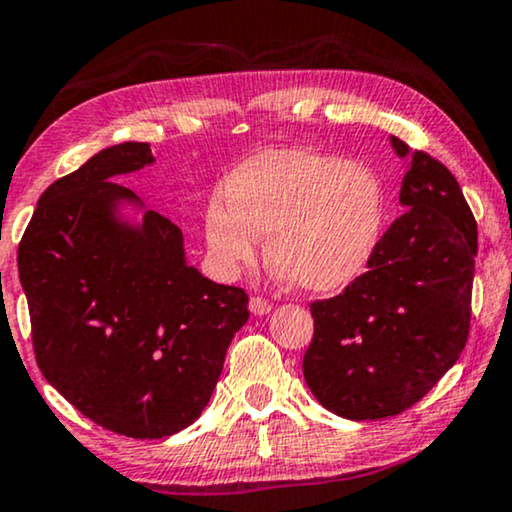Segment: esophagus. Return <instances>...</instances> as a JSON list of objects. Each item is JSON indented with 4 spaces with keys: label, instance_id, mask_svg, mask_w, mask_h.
Wrapping results in <instances>:
<instances>
[{
    "label": "esophagus",
    "instance_id": "34e87169",
    "mask_svg": "<svg viewBox=\"0 0 512 512\" xmlns=\"http://www.w3.org/2000/svg\"><path fill=\"white\" fill-rule=\"evenodd\" d=\"M249 310H251V314H256V317H261V314H268L272 310V303L268 298L254 296L249 300Z\"/></svg>",
    "mask_w": 512,
    "mask_h": 512
}]
</instances>
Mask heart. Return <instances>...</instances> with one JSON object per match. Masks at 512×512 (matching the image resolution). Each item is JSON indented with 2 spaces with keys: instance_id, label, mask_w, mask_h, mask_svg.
I'll return each mask as SVG.
<instances>
[{
  "instance_id": "obj_1",
  "label": "heart",
  "mask_w": 512,
  "mask_h": 512,
  "mask_svg": "<svg viewBox=\"0 0 512 512\" xmlns=\"http://www.w3.org/2000/svg\"><path fill=\"white\" fill-rule=\"evenodd\" d=\"M226 202L212 200L205 235L223 268L268 258L303 291L333 293L361 277L380 242L384 188L370 167L312 149L256 153L228 174Z\"/></svg>"
}]
</instances>
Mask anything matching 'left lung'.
<instances>
[{
	"label": "left lung",
	"mask_w": 512,
	"mask_h": 512,
	"mask_svg": "<svg viewBox=\"0 0 512 512\" xmlns=\"http://www.w3.org/2000/svg\"><path fill=\"white\" fill-rule=\"evenodd\" d=\"M391 144L408 153L398 137ZM401 205L368 270L310 305L305 382L326 410L356 422L412 408L457 363L471 331L478 223L459 181L415 151Z\"/></svg>",
	"instance_id": "left-lung-1"
}]
</instances>
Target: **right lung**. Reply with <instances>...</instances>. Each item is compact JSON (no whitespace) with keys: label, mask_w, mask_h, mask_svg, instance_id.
<instances>
[{"label":"right lung","mask_w":512,"mask_h":512,"mask_svg":"<svg viewBox=\"0 0 512 512\" xmlns=\"http://www.w3.org/2000/svg\"><path fill=\"white\" fill-rule=\"evenodd\" d=\"M153 163L146 142L109 146L41 193L18 244L32 347L48 382L90 422L128 438H165L212 398L249 296L184 261L181 230L111 181Z\"/></svg>","instance_id":"1"}]
</instances>
